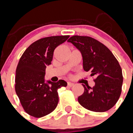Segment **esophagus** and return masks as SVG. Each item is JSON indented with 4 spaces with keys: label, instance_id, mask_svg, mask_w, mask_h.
<instances>
[{
    "label": "esophagus",
    "instance_id": "1",
    "mask_svg": "<svg viewBox=\"0 0 133 133\" xmlns=\"http://www.w3.org/2000/svg\"><path fill=\"white\" fill-rule=\"evenodd\" d=\"M67 84H68V86H69V87H72V86L74 85V83H70V82H68Z\"/></svg>",
    "mask_w": 133,
    "mask_h": 133
}]
</instances>
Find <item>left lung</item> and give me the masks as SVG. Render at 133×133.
Instances as JSON below:
<instances>
[{
	"instance_id": "left-lung-1",
	"label": "left lung",
	"mask_w": 133,
	"mask_h": 133,
	"mask_svg": "<svg viewBox=\"0 0 133 133\" xmlns=\"http://www.w3.org/2000/svg\"><path fill=\"white\" fill-rule=\"evenodd\" d=\"M71 43L81 52L83 69L96 76L95 85L84 87V91L78 98L81 106L94 112H105L115 106L121 96L123 73L119 63L110 50L90 36H71Z\"/></svg>"
}]
</instances>
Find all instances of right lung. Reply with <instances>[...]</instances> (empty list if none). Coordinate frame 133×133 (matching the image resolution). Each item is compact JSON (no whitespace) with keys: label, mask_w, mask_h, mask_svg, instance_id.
Masks as SVG:
<instances>
[{"label":"right lung","mask_w":133,"mask_h":133,"mask_svg":"<svg viewBox=\"0 0 133 133\" xmlns=\"http://www.w3.org/2000/svg\"><path fill=\"white\" fill-rule=\"evenodd\" d=\"M69 37L64 35L41 38L30 44L20 58L16 70L15 90L24 110L30 116L41 118L52 112L58 103V89L67 85L63 80L46 83L44 78L54 50Z\"/></svg>","instance_id":"1"}]
</instances>
